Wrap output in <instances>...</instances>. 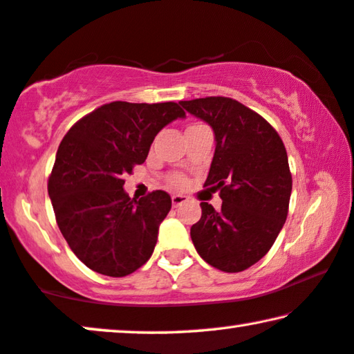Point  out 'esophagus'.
<instances>
[{
	"label": "esophagus",
	"instance_id": "esophagus-1",
	"mask_svg": "<svg viewBox=\"0 0 354 354\" xmlns=\"http://www.w3.org/2000/svg\"><path fill=\"white\" fill-rule=\"evenodd\" d=\"M186 202H187V197H184V195H171V203L175 208L181 207V205Z\"/></svg>",
	"mask_w": 354,
	"mask_h": 354
}]
</instances>
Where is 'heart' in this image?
I'll return each mask as SVG.
<instances>
[{"instance_id":"heart-1","label":"heart","mask_w":354,"mask_h":354,"mask_svg":"<svg viewBox=\"0 0 354 354\" xmlns=\"http://www.w3.org/2000/svg\"><path fill=\"white\" fill-rule=\"evenodd\" d=\"M194 125H197V124H194ZM167 183L170 184L171 187L179 189V187H183L184 184H186V178H184L183 175H179V173H173V175L167 178Z\"/></svg>"}]
</instances>
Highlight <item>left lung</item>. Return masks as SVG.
Segmentation results:
<instances>
[{
    "label": "left lung",
    "mask_w": 354,
    "mask_h": 354,
    "mask_svg": "<svg viewBox=\"0 0 354 354\" xmlns=\"http://www.w3.org/2000/svg\"><path fill=\"white\" fill-rule=\"evenodd\" d=\"M179 103L213 127L216 149L203 187L219 191L223 198L218 211L200 203L192 243L211 267L243 272L267 254L288 218L292 176L286 147L261 114L234 98Z\"/></svg>",
    "instance_id": "obj_1"
}]
</instances>
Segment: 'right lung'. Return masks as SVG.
Masks as SVG:
<instances>
[{
	"label": "right lung",
	"mask_w": 354,
	"mask_h": 354,
	"mask_svg": "<svg viewBox=\"0 0 354 354\" xmlns=\"http://www.w3.org/2000/svg\"><path fill=\"white\" fill-rule=\"evenodd\" d=\"M184 114L175 102H113L63 136L47 191L62 235L91 270L120 278L149 261L171 198L152 191L136 202L124 178L146 160L163 127Z\"/></svg>",
	"instance_id": "obj_1"
}]
</instances>
